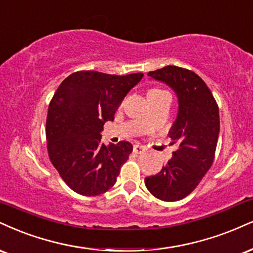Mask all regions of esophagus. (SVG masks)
I'll return each instance as SVG.
<instances>
[{"label": "esophagus", "instance_id": "obj_1", "mask_svg": "<svg viewBox=\"0 0 253 253\" xmlns=\"http://www.w3.org/2000/svg\"><path fill=\"white\" fill-rule=\"evenodd\" d=\"M144 151H145V148L142 147V146H140V145H134V147H133V152H134V153H136V154L142 153Z\"/></svg>", "mask_w": 253, "mask_h": 253}]
</instances>
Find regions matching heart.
I'll use <instances>...</instances> for the list:
<instances>
[{"label":"heart","mask_w":253,"mask_h":253,"mask_svg":"<svg viewBox=\"0 0 253 253\" xmlns=\"http://www.w3.org/2000/svg\"><path fill=\"white\" fill-rule=\"evenodd\" d=\"M164 93H167V92H165V90H163V89H160V88H152V89L148 90L147 96L159 95V94H164ZM146 126H147V124H146Z\"/></svg>","instance_id":"obj_1"}]
</instances>
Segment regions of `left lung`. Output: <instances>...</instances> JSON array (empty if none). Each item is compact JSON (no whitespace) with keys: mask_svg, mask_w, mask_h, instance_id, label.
<instances>
[{"mask_svg":"<svg viewBox=\"0 0 253 253\" xmlns=\"http://www.w3.org/2000/svg\"><path fill=\"white\" fill-rule=\"evenodd\" d=\"M147 75L173 88L179 112L169 133L178 150L158 174L145 178V185L158 199L176 202L192 192L213 164L219 108L203 79L190 69L166 66Z\"/></svg>","mask_w":253,"mask_h":253,"instance_id":"1","label":"left lung"}]
</instances>
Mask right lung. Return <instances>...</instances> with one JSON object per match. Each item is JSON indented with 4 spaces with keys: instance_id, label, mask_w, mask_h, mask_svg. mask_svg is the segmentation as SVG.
Here are the masks:
<instances>
[{
    "instance_id": "1",
    "label": "right lung",
    "mask_w": 253,
    "mask_h": 253,
    "mask_svg": "<svg viewBox=\"0 0 253 253\" xmlns=\"http://www.w3.org/2000/svg\"><path fill=\"white\" fill-rule=\"evenodd\" d=\"M144 74L111 75L79 71L66 78L51 97L45 121L48 156L62 180L81 196H97L117 181L133 146H106L103 124Z\"/></svg>"
}]
</instances>
